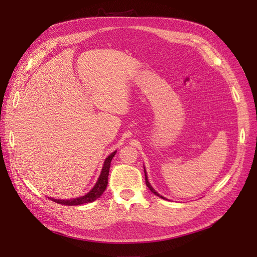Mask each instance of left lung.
Returning <instances> with one entry per match:
<instances>
[{
	"instance_id": "left-lung-1",
	"label": "left lung",
	"mask_w": 257,
	"mask_h": 257,
	"mask_svg": "<svg viewBox=\"0 0 257 257\" xmlns=\"http://www.w3.org/2000/svg\"><path fill=\"white\" fill-rule=\"evenodd\" d=\"M145 179H146V184H147V187L149 188V190L151 191V192H152V193H155L157 196H159V198H161V199H165V198H163V196H161L160 194H158V193L156 192V191L154 190V188L151 187L150 183H149V181H148V178H147V173H146V170H145Z\"/></svg>"
}]
</instances>
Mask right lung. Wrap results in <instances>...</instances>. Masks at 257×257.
<instances>
[{"label": "right lung", "instance_id": "right-lung-1", "mask_svg": "<svg viewBox=\"0 0 257 257\" xmlns=\"http://www.w3.org/2000/svg\"><path fill=\"white\" fill-rule=\"evenodd\" d=\"M116 155V151L112 152L110 156L106 158L105 163H103L102 170L100 173V177L98 179L96 185L92 188L88 193L85 194L84 196H80V198H75L72 200H57V199H51L52 201L56 202L58 204H64V205H79V204H85L89 203V202L95 201L96 199L99 198V196L103 193V191L106 190L107 184H108V174H109V168H110V162L112 160L113 156Z\"/></svg>", "mask_w": 257, "mask_h": 257}]
</instances>
